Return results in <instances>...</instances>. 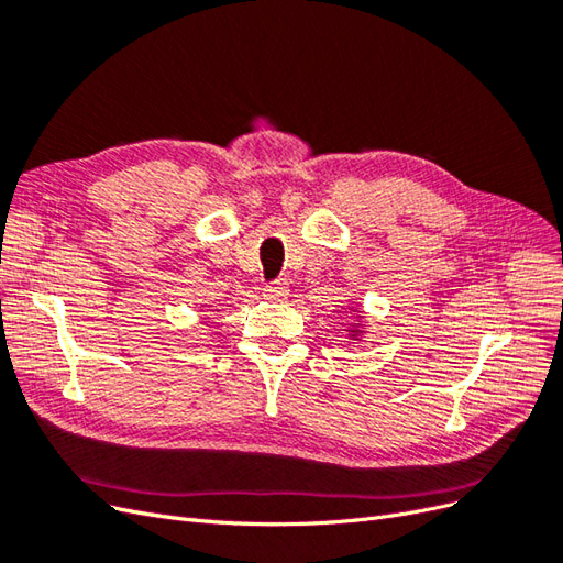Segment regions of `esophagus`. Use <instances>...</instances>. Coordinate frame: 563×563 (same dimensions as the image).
Segmentation results:
<instances>
[{"label":"esophagus","instance_id":"34e87169","mask_svg":"<svg viewBox=\"0 0 563 563\" xmlns=\"http://www.w3.org/2000/svg\"><path fill=\"white\" fill-rule=\"evenodd\" d=\"M263 296H265L267 300H275V302L286 300V298H288V282H286V279H275V282L265 284Z\"/></svg>","mask_w":563,"mask_h":563}]
</instances>
